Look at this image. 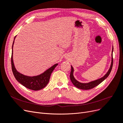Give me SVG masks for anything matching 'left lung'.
I'll return each instance as SVG.
<instances>
[{
  "label": "left lung",
  "mask_w": 123,
  "mask_h": 123,
  "mask_svg": "<svg viewBox=\"0 0 123 123\" xmlns=\"http://www.w3.org/2000/svg\"><path fill=\"white\" fill-rule=\"evenodd\" d=\"M113 50V47L112 48V60H111V64L108 71L107 72V73L103 77H101L100 79H99L97 80L92 81L88 83H81L79 82V81H78L77 80L75 79V78H74L73 76L74 69H73V68L72 67V66H71V73L70 74V80H71L73 84L76 87H77V88H79L80 89H82V90H89V89H92L94 88L95 87L97 86L99 84L101 83L103 81L105 80L106 78L109 76L111 71V70H112V66H113V55H112Z\"/></svg>",
  "instance_id": "left-lung-1"
}]
</instances>
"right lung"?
Here are the masks:
<instances>
[{
    "mask_svg": "<svg viewBox=\"0 0 123 123\" xmlns=\"http://www.w3.org/2000/svg\"><path fill=\"white\" fill-rule=\"evenodd\" d=\"M15 38V37L14 39ZM14 40L12 45V56H11V65H12V70L14 77L16 80L28 89L32 90L37 91L45 87L48 84L50 80L51 74L55 68L58 65V64H56L51 68L47 70L43 73L37 76H28L23 75L19 72H18L15 68L13 60V47Z\"/></svg>",
    "mask_w": 123,
    "mask_h": 123,
    "instance_id": "obj_1",
    "label": "right lung"
}]
</instances>
